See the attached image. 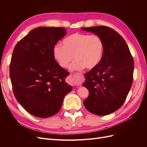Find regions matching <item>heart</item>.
Listing matches in <instances>:
<instances>
[{"label":"heart","mask_w":147,"mask_h":147,"mask_svg":"<svg viewBox=\"0 0 147 147\" xmlns=\"http://www.w3.org/2000/svg\"><path fill=\"white\" fill-rule=\"evenodd\" d=\"M63 46L56 45L53 56L62 67L66 68L74 58L71 70H80L84 67L94 69L101 62L104 56V42L98 35L77 32L70 35L63 42Z\"/></svg>","instance_id":"heart-1"}]
</instances>
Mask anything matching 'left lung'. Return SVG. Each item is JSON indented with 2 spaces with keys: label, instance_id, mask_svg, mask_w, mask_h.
I'll return each instance as SVG.
<instances>
[{
  "label": "left lung",
  "instance_id": "left-lung-1",
  "mask_svg": "<svg viewBox=\"0 0 147 147\" xmlns=\"http://www.w3.org/2000/svg\"><path fill=\"white\" fill-rule=\"evenodd\" d=\"M98 35L104 42L100 64L84 74L83 85L89 91L83 104L89 112L102 116L119 109L125 101L133 82L134 63L124 38L107 26L83 28Z\"/></svg>",
  "mask_w": 147,
  "mask_h": 147
}]
</instances>
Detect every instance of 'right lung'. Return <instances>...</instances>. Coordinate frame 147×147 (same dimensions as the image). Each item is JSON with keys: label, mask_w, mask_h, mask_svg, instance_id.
Wrapping results in <instances>:
<instances>
[{"label": "right lung", "mask_w": 147, "mask_h": 147, "mask_svg": "<svg viewBox=\"0 0 147 147\" xmlns=\"http://www.w3.org/2000/svg\"><path fill=\"white\" fill-rule=\"evenodd\" d=\"M66 33L63 28H37L13 50L10 65L13 91L17 101L35 117L56 114L65 96L72 90L65 81L70 74L58 64L53 53Z\"/></svg>", "instance_id": "right-lung-1"}]
</instances>
